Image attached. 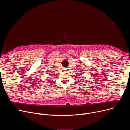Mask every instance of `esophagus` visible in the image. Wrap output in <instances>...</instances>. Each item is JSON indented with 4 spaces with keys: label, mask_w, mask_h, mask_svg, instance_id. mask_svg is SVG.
Segmentation results:
<instances>
[{
    "label": "esophagus",
    "mask_w": 130,
    "mask_h": 130,
    "mask_svg": "<svg viewBox=\"0 0 130 130\" xmlns=\"http://www.w3.org/2000/svg\"><path fill=\"white\" fill-rule=\"evenodd\" d=\"M67 68H66V69H64V70H68V69H67Z\"/></svg>",
    "instance_id": "esophagus-1"
}]
</instances>
